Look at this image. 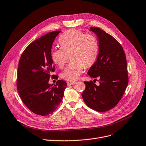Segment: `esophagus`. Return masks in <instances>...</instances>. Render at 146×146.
<instances>
[{
  "label": "esophagus",
  "mask_w": 146,
  "mask_h": 146,
  "mask_svg": "<svg viewBox=\"0 0 146 146\" xmlns=\"http://www.w3.org/2000/svg\"><path fill=\"white\" fill-rule=\"evenodd\" d=\"M75 84H76L75 82H67L68 85H74Z\"/></svg>",
  "instance_id": "esophagus-1"
}]
</instances>
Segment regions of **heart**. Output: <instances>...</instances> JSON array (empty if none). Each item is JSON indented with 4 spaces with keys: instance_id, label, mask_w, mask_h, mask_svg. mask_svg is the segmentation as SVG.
Returning a JSON list of instances; mask_svg holds the SVG:
<instances>
[{
    "instance_id": "heart-1",
    "label": "heart",
    "mask_w": 146,
    "mask_h": 146,
    "mask_svg": "<svg viewBox=\"0 0 146 146\" xmlns=\"http://www.w3.org/2000/svg\"><path fill=\"white\" fill-rule=\"evenodd\" d=\"M60 48H54L50 52L52 61L62 67L65 63L66 54L70 52L72 61L61 73V78L68 81H76L83 72L84 66H91L98 52L97 38L91 34H85L82 31L72 29L63 33L58 39Z\"/></svg>"
}]
</instances>
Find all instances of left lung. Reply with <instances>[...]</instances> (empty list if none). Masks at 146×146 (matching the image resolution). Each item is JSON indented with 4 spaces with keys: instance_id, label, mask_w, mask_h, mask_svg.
Wrapping results in <instances>:
<instances>
[{
    "instance_id": "8db88e82",
    "label": "left lung",
    "mask_w": 146,
    "mask_h": 146,
    "mask_svg": "<svg viewBox=\"0 0 146 146\" xmlns=\"http://www.w3.org/2000/svg\"><path fill=\"white\" fill-rule=\"evenodd\" d=\"M90 30L98 37L99 52L88 74L99 78L100 82L97 86L92 80L84 82L86 88L82 97L91 109L104 112L118 104L128 86L127 62L122 46L115 38L98 27Z\"/></svg>"
}]
</instances>
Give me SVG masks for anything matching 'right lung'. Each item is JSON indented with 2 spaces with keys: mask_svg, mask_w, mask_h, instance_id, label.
<instances>
[{
  "mask_svg": "<svg viewBox=\"0 0 146 146\" xmlns=\"http://www.w3.org/2000/svg\"><path fill=\"white\" fill-rule=\"evenodd\" d=\"M61 31L50 32L31 43L23 52L17 72V90L23 103L36 115L52 113L61 103L67 83L49 84L55 71L50 57L52 43ZM55 75L52 76L54 78Z\"/></svg>",
  "mask_w": 146,
  "mask_h": 146,
  "instance_id": "1",
  "label": "right lung"
}]
</instances>
